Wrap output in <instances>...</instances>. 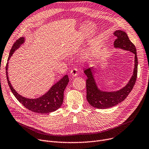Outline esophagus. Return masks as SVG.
I'll list each match as a JSON object with an SVG mask.
<instances>
[{"mask_svg": "<svg viewBox=\"0 0 149 149\" xmlns=\"http://www.w3.org/2000/svg\"><path fill=\"white\" fill-rule=\"evenodd\" d=\"M71 75L72 77H75L78 75V69L77 68H73L71 71Z\"/></svg>", "mask_w": 149, "mask_h": 149, "instance_id": "obj_1", "label": "esophagus"}]
</instances>
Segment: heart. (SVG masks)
Listing matches in <instances>:
<instances>
[{"mask_svg": "<svg viewBox=\"0 0 149 149\" xmlns=\"http://www.w3.org/2000/svg\"><path fill=\"white\" fill-rule=\"evenodd\" d=\"M88 56V51H86V52H83V57L84 58V57H86Z\"/></svg>", "mask_w": 149, "mask_h": 149, "instance_id": "heart-1", "label": "heart"}]
</instances>
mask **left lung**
Instances as JSON below:
<instances>
[{"instance_id":"obj_1","label":"left lung","mask_w":149,"mask_h":149,"mask_svg":"<svg viewBox=\"0 0 149 149\" xmlns=\"http://www.w3.org/2000/svg\"><path fill=\"white\" fill-rule=\"evenodd\" d=\"M116 37L114 42L115 48H120L130 51L135 54V67L134 74L130 81L116 92H102L99 89L93 75L94 68H87L84 72L87 77L86 80V98L88 102L92 107L98 109H105L117 105L124 101L130 94L135 84L138 72V58L135 46L129 39L127 34L122 31H116L114 33Z\"/></svg>"}]
</instances>
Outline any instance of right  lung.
I'll return each mask as SVG.
<instances>
[{
	"label": "right lung",
	"mask_w": 149,
	"mask_h": 149,
	"mask_svg": "<svg viewBox=\"0 0 149 149\" xmlns=\"http://www.w3.org/2000/svg\"><path fill=\"white\" fill-rule=\"evenodd\" d=\"M24 42V39L22 37L17 39V41L14 43L10 51L8 61L13 53ZM8 63H6V74L8 85L17 100L24 107L35 113L45 114L55 111L61 107L63 101L64 91L69 81L67 75L63 77L62 79L54 84L43 96L36 99H29L19 95L10 83L8 75Z\"/></svg>",
	"instance_id": "right-lung-1"
}]
</instances>
